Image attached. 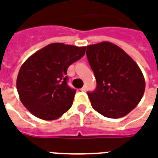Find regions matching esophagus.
I'll use <instances>...</instances> for the list:
<instances>
[{
  "mask_svg": "<svg viewBox=\"0 0 158 158\" xmlns=\"http://www.w3.org/2000/svg\"><path fill=\"white\" fill-rule=\"evenodd\" d=\"M85 89H86V86H83L82 88L80 89V90H81V91H85Z\"/></svg>",
  "mask_w": 158,
  "mask_h": 158,
  "instance_id": "1",
  "label": "esophagus"
}]
</instances>
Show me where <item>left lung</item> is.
<instances>
[{"label":"left lung","instance_id":"1","mask_svg":"<svg viewBox=\"0 0 158 158\" xmlns=\"http://www.w3.org/2000/svg\"><path fill=\"white\" fill-rule=\"evenodd\" d=\"M86 55L96 77V89L88 92L91 106L110 118L125 116L135 107L145 91V79L134 60L111 42L87 45Z\"/></svg>","mask_w":158,"mask_h":158}]
</instances>
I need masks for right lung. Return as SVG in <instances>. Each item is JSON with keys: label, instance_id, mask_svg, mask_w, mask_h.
Returning a JSON list of instances; mask_svg holds the SVG:
<instances>
[{"label": "right lung", "instance_id": "obj_1", "mask_svg": "<svg viewBox=\"0 0 158 158\" xmlns=\"http://www.w3.org/2000/svg\"><path fill=\"white\" fill-rule=\"evenodd\" d=\"M85 53V46L52 43L23 62L17 78V89L23 106L33 115L55 120L69 111L76 90L67 84V70Z\"/></svg>", "mask_w": 158, "mask_h": 158}]
</instances>
